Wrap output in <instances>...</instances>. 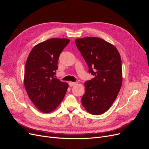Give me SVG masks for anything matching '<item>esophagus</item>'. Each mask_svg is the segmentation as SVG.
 Listing matches in <instances>:
<instances>
[{"label": "esophagus", "mask_w": 149, "mask_h": 149, "mask_svg": "<svg viewBox=\"0 0 149 149\" xmlns=\"http://www.w3.org/2000/svg\"><path fill=\"white\" fill-rule=\"evenodd\" d=\"M76 84H77V83H74V82H70V83H69L70 86H73L76 85Z\"/></svg>", "instance_id": "obj_1"}]
</instances>
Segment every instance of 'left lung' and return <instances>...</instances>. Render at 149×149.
<instances>
[{
    "mask_svg": "<svg viewBox=\"0 0 149 149\" xmlns=\"http://www.w3.org/2000/svg\"><path fill=\"white\" fill-rule=\"evenodd\" d=\"M76 45L94 76L84 83L86 91L82 104L89 113L100 115L109 109L123 82L120 54L112 44L97 37L75 40Z\"/></svg>",
    "mask_w": 149,
    "mask_h": 149,
    "instance_id": "8db88e82",
    "label": "left lung"
}]
</instances>
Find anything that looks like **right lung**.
I'll return each mask as SVG.
<instances>
[{
	"label": "right lung",
	"instance_id": "1",
	"mask_svg": "<svg viewBox=\"0 0 149 149\" xmlns=\"http://www.w3.org/2000/svg\"><path fill=\"white\" fill-rule=\"evenodd\" d=\"M70 42L51 38L31 49L25 64L24 84L30 100L38 110L48 113L63 100L68 84L55 77L60 55Z\"/></svg>",
	"mask_w": 149,
	"mask_h": 149
}]
</instances>
